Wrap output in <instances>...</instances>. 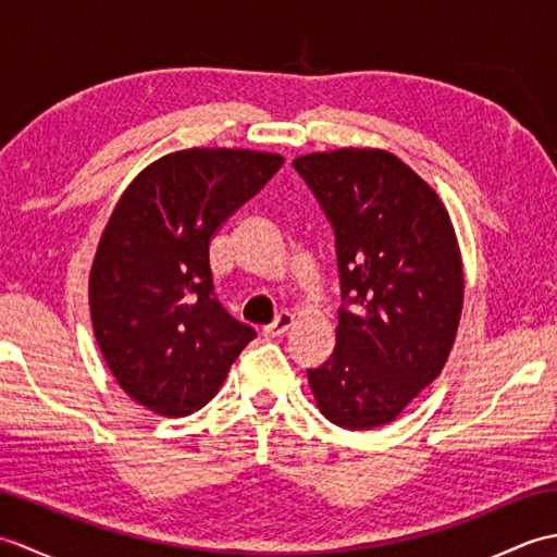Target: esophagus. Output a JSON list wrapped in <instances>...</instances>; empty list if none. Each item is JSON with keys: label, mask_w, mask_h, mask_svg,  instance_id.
I'll return each mask as SVG.
<instances>
[{"label": "esophagus", "mask_w": 557, "mask_h": 557, "mask_svg": "<svg viewBox=\"0 0 557 557\" xmlns=\"http://www.w3.org/2000/svg\"><path fill=\"white\" fill-rule=\"evenodd\" d=\"M292 323H294V315L292 313H280L275 321H272L270 325H265L263 327V337H268V339H275V337H280V335H285L287 330L292 327Z\"/></svg>", "instance_id": "esophagus-1"}]
</instances>
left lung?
<instances>
[{
  "label": "left lung",
  "instance_id": "8db88e82",
  "mask_svg": "<svg viewBox=\"0 0 557 557\" xmlns=\"http://www.w3.org/2000/svg\"><path fill=\"white\" fill-rule=\"evenodd\" d=\"M335 232V351L309 369L327 421L369 431L441 375L455 345L465 272L453 222L421 176L387 150L342 148L292 162Z\"/></svg>",
  "mask_w": 557,
  "mask_h": 557
}]
</instances>
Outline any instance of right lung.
I'll return each mask as SVG.
<instances>
[{
	"label": "right lung",
	"mask_w": 557,
	"mask_h": 557,
	"mask_svg": "<svg viewBox=\"0 0 557 557\" xmlns=\"http://www.w3.org/2000/svg\"><path fill=\"white\" fill-rule=\"evenodd\" d=\"M282 156L232 148L170 152L116 203L90 270V318L116 383L162 417L218 393L256 337L218 301L210 239L282 168Z\"/></svg>",
	"instance_id": "1"
}]
</instances>
